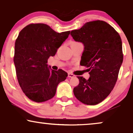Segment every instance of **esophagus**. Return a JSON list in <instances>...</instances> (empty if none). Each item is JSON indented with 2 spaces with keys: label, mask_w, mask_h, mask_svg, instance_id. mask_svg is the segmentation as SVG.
Listing matches in <instances>:
<instances>
[{
  "label": "esophagus",
  "mask_w": 133,
  "mask_h": 133,
  "mask_svg": "<svg viewBox=\"0 0 133 133\" xmlns=\"http://www.w3.org/2000/svg\"><path fill=\"white\" fill-rule=\"evenodd\" d=\"M74 77V75L72 74L71 73H68V77L69 78H72V77Z\"/></svg>",
  "instance_id": "34e87169"
}]
</instances>
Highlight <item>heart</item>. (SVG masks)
Returning <instances> with one entry per match:
<instances>
[{
  "label": "heart",
  "mask_w": 133,
  "mask_h": 133,
  "mask_svg": "<svg viewBox=\"0 0 133 133\" xmlns=\"http://www.w3.org/2000/svg\"><path fill=\"white\" fill-rule=\"evenodd\" d=\"M72 43H77V42H72Z\"/></svg>",
  "instance_id": "obj_1"
}]
</instances>
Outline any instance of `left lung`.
Segmentation results:
<instances>
[{
    "mask_svg": "<svg viewBox=\"0 0 133 133\" xmlns=\"http://www.w3.org/2000/svg\"><path fill=\"white\" fill-rule=\"evenodd\" d=\"M70 35L83 44L80 65L90 72L88 80L77 77L79 84L74 94L82 103L96 105L108 96L117 82L123 59L122 39L113 27L100 20L88 22Z\"/></svg>",
    "mask_w": 133,
    "mask_h": 133,
    "instance_id": "left-lung-1",
    "label": "left lung"
}]
</instances>
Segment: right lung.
<instances>
[{
	"mask_svg": "<svg viewBox=\"0 0 133 133\" xmlns=\"http://www.w3.org/2000/svg\"><path fill=\"white\" fill-rule=\"evenodd\" d=\"M69 34L70 31L56 32L42 23L29 24L20 31L13 61L20 87L31 100L42 102L50 99L58 84L66 79L67 72L50 69L47 61L55 56Z\"/></svg>",
	"mask_w": 133,
	"mask_h": 133,
	"instance_id": "1",
	"label": "right lung"
}]
</instances>
